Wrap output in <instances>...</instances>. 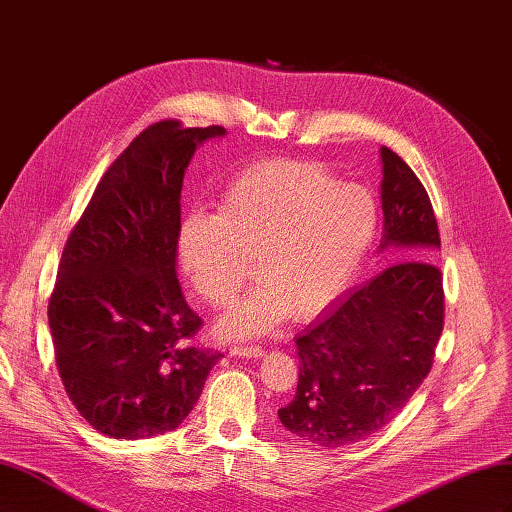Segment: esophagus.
Returning <instances> with one entry per match:
<instances>
[{
  "label": "esophagus",
  "instance_id": "1",
  "mask_svg": "<svg viewBox=\"0 0 512 512\" xmlns=\"http://www.w3.org/2000/svg\"><path fill=\"white\" fill-rule=\"evenodd\" d=\"M232 356H243V359H258V356L265 354L260 346H235L230 348Z\"/></svg>",
  "mask_w": 512,
  "mask_h": 512
}]
</instances>
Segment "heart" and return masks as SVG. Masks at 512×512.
<instances>
[{"instance_id":"heart-1","label":"heart","mask_w":512,"mask_h":512,"mask_svg":"<svg viewBox=\"0 0 512 512\" xmlns=\"http://www.w3.org/2000/svg\"><path fill=\"white\" fill-rule=\"evenodd\" d=\"M378 203L327 166L262 160L237 170L218 215L192 211L179 226V260L190 286L228 305L250 277L256 290L220 322L230 337L267 333L286 314L309 318L359 275L378 232Z\"/></svg>"}]
</instances>
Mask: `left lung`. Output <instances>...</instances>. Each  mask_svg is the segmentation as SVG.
I'll list each match as a JSON object with an SVG mask.
<instances>
[{"label":"left lung","instance_id":"left-lung-1","mask_svg":"<svg viewBox=\"0 0 512 512\" xmlns=\"http://www.w3.org/2000/svg\"><path fill=\"white\" fill-rule=\"evenodd\" d=\"M380 156V250L397 247L399 262L297 337V395L277 410L294 436L324 448L389 425L427 378L444 329L442 271L433 262L440 230L429 194L395 151L382 147Z\"/></svg>","mask_w":512,"mask_h":512}]
</instances>
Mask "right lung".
<instances>
[{
  "label": "right lung",
  "mask_w": 512,
  "mask_h": 512,
  "mask_svg": "<svg viewBox=\"0 0 512 512\" xmlns=\"http://www.w3.org/2000/svg\"><path fill=\"white\" fill-rule=\"evenodd\" d=\"M222 126H147L106 168L70 230L49 299L59 378L85 421L119 440L179 427L222 352L200 348L175 258L183 173Z\"/></svg>",
  "instance_id": "right-lung-1"
}]
</instances>
